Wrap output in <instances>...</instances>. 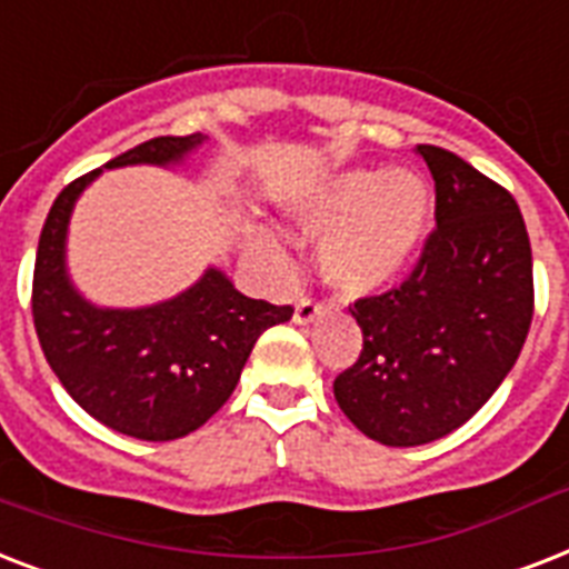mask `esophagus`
Segmentation results:
<instances>
[{
	"instance_id": "1",
	"label": "esophagus",
	"mask_w": 569,
	"mask_h": 569,
	"mask_svg": "<svg viewBox=\"0 0 569 569\" xmlns=\"http://www.w3.org/2000/svg\"><path fill=\"white\" fill-rule=\"evenodd\" d=\"M325 312V307H321L316 298H298V303H295V321L298 325H310V321H316Z\"/></svg>"
}]
</instances>
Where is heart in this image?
<instances>
[{
	"label": "heart",
	"mask_w": 569,
	"mask_h": 569,
	"mask_svg": "<svg viewBox=\"0 0 569 569\" xmlns=\"http://www.w3.org/2000/svg\"><path fill=\"white\" fill-rule=\"evenodd\" d=\"M433 194L413 171H348L298 206V223L321 241V271L342 292L396 280L428 236ZM271 253H277L271 248Z\"/></svg>",
	"instance_id": "heart-1"
}]
</instances>
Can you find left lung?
I'll return each mask as SVG.
<instances>
[{
  "mask_svg": "<svg viewBox=\"0 0 569 569\" xmlns=\"http://www.w3.org/2000/svg\"><path fill=\"white\" fill-rule=\"evenodd\" d=\"M416 150L437 227L401 283L348 307L363 351L333 380L342 413L383 446H422L472 419L535 316L531 241L511 191L442 147Z\"/></svg>",
  "mask_w": 569,
  "mask_h": 569,
  "instance_id": "left-lung-1",
  "label": "left lung"
}]
</instances>
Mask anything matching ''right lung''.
<instances>
[{
  "label": "right lung",
  "instance_id": "right-lung-1",
  "mask_svg": "<svg viewBox=\"0 0 569 569\" xmlns=\"http://www.w3.org/2000/svg\"><path fill=\"white\" fill-rule=\"evenodd\" d=\"M200 136H162L106 168L168 164ZM100 168L61 189L38 241L31 319L61 387L84 413L138 440H177L212 419L230 398L262 330L292 319V307L241 295L221 271L173 301L147 310H97L64 274V232L76 197Z\"/></svg>",
  "mask_w": 569,
  "mask_h": 569
}]
</instances>
